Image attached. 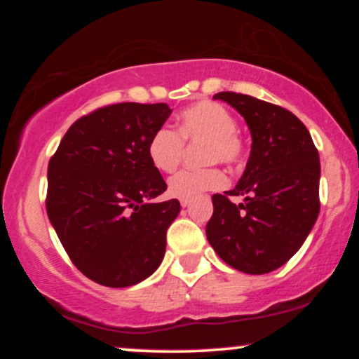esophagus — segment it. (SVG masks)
<instances>
[{
	"label": "esophagus",
	"mask_w": 359,
	"mask_h": 359,
	"mask_svg": "<svg viewBox=\"0 0 359 359\" xmlns=\"http://www.w3.org/2000/svg\"><path fill=\"white\" fill-rule=\"evenodd\" d=\"M189 204H191V201L189 199H180V205H182V208H187Z\"/></svg>",
	"instance_id": "1"
}]
</instances>
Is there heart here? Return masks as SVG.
I'll use <instances>...</instances> for the list:
<instances>
[{"label":"heart","instance_id":"1","mask_svg":"<svg viewBox=\"0 0 359 359\" xmlns=\"http://www.w3.org/2000/svg\"><path fill=\"white\" fill-rule=\"evenodd\" d=\"M238 119L226 106L216 101H199L180 111L177 131L168 126L156 128L148 140L150 163L160 172H174L184 155V142L204 140L203 162L241 165L246 155L245 140L238 133ZM226 184L219 167L185 168L168 180V194L177 199H192L205 191H216Z\"/></svg>","mask_w":359,"mask_h":359}]
</instances>
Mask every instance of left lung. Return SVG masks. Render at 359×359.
I'll return each mask as SVG.
<instances>
[{"instance_id":"obj_1","label":"left lung","mask_w":359,"mask_h":359,"mask_svg":"<svg viewBox=\"0 0 359 359\" xmlns=\"http://www.w3.org/2000/svg\"><path fill=\"white\" fill-rule=\"evenodd\" d=\"M214 100L236 108L253 143L236 187L212 196L205 234L229 266L270 273L297 253L319 216V154L306 125L282 106L231 90ZM231 195L245 201L234 205Z\"/></svg>"}]
</instances>
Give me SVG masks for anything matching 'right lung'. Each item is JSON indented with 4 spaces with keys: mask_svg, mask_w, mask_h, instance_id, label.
Instances as JSON below:
<instances>
[{
    "mask_svg": "<svg viewBox=\"0 0 359 359\" xmlns=\"http://www.w3.org/2000/svg\"><path fill=\"white\" fill-rule=\"evenodd\" d=\"M172 109L165 102H118L84 114L48 162L45 208L65 253L101 285L130 287L165 255L167 229L180 211L150 163L148 140Z\"/></svg>",
    "mask_w": 359,
    "mask_h": 359,
    "instance_id": "add662e5",
    "label": "right lung"
}]
</instances>
